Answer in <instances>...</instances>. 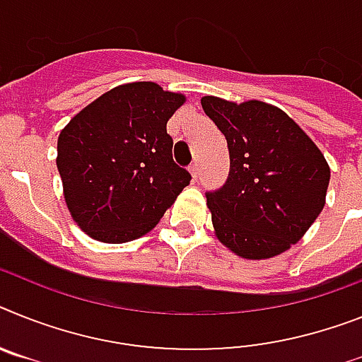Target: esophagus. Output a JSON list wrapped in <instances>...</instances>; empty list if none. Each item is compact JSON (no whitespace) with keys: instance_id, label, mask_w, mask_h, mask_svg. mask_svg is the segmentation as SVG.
I'll use <instances>...</instances> for the list:
<instances>
[{"instance_id":"34e87169","label":"esophagus","mask_w":362,"mask_h":362,"mask_svg":"<svg viewBox=\"0 0 362 362\" xmlns=\"http://www.w3.org/2000/svg\"><path fill=\"white\" fill-rule=\"evenodd\" d=\"M189 173H191V176H193V178H197V176H199V173H200L199 162L191 163V165H189Z\"/></svg>"}]
</instances>
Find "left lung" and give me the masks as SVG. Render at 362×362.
Listing matches in <instances>:
<instances>
[{
    "label": "left lung",
    "mask_w": 362,
    "mask_h": 362,
    "mask_svg": "<svg viewBox=\"0 0 362 362\" xmlns=\"http://www.w3.org/2000/svg\"><path fill=\"white\" fill-rule=\"evenodd\" d=\"M200 103L230 151L224 186L206 193L217 239L245 259L289 250L326 204L324 154L278 106L214 95Z\"/></svg>",
    "instance_id": "1"
}]
</instances>
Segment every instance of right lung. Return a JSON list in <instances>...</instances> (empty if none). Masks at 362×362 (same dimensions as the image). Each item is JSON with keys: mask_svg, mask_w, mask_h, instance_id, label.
<instances>
[{"mask_svg": "<svg viewBox=\"0 0 362 362\" xmlns=\"http://www.w3.org/2000/svg\"><path fill=\"white\" fill-rule=\"evenodd\" d=\"M184 103L156 83L121 84L64 127L57 144L64 199L90 238H141L189 184L167 134V121Z\"/></svg>", "mask_w": 362, "mask_h": 362, "instance_id": "add662e5", "label": "right lung"}]
</instances>
